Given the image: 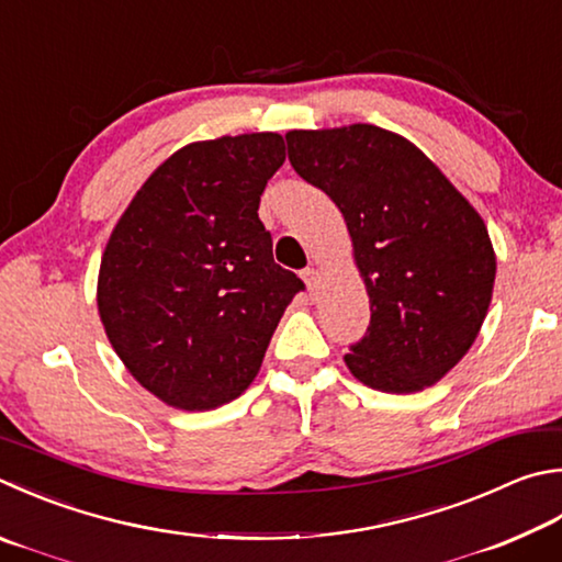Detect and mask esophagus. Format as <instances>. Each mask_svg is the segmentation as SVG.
<instances>
[{
  "instance_id": "34e87169",
  "label": "esophagus",
  "mask_w": 562,
  "mask_h": 562,
  "mask_svg": "<svg viewBox=\"0 0 562 562\" xmlns=\"http://www.w3.org/2000/svg\"><path fill=\"white\" fill-rule=\"evenodd\" d=\"M302 280L310 288V292H314L316 284H319V270H316L314 265H312V268H307V270H302Z\"/></svg>"
}]
</instances>
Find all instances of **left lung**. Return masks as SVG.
Segmentation results:
<instances>
[{"mask_svg":"<svg viewBox=\"0 0 562 562\" xmlns=\"http://www.w3.org/2000/svg\"><path fill=\"white\" fill-rule=\"evenodd\" d=\"M297 175L349 228L371 324L346 366L383 393H417L472 349L492 304L496 255L482 216L411 139L375 125L292 130Z\"/></svg>","mask_w":562,"mask_h":562,"instance_id":"obj_1","label":"left lung"}]
</instances>
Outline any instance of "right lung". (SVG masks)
<instances>
[{"label": "right lung", "instance_id": "obj_1", "mask_svg": "<svg viewBox=\"0 0 562 562\" xmlns=\"http://www.w3.org/2000/svg\"><path fill=\"white\" fill-rule=\"evenodd\" d=\"M278 132L191 142L151 171L100 260L98 312L135 381L179 411L246 391L304 282L258 218Z\"/></svg>", "mask_w": 562, "mask_h": 562}]
</instances>
